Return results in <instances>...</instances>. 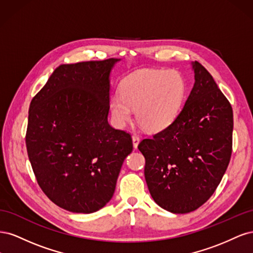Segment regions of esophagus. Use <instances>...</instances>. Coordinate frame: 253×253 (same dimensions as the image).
Returning <instances> with one entry per match:
<instances>
[{"mask_svg": "<svg viewBox=\"0 0 253 253\" xmlns=\"http://www.w3.org/2000/svg\"><path fill=\"white\" fill-rule=\"evenodd\" d=\"M132 139H133V145H134V149H137V147H138V144H139V141H140V138L137 135H134L133 137H132Z\"/></svg>", "mask_w": 253, "mask_h": 253, "instance_id": "1", "label": "esophagus"}]
</instances>
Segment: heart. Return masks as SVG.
I'll list each match as a JSON object with an SVG mask.
<instances>
[{"label":"heart","instance_id":"1","mask_svg":"<svg viewBox=\"0 0 253 253\" xmlns=\"http://www.w3.org/2000/svg\"><path fill=\"white\" fill-rule=\"evenodd\" d=\"M186 83L176 71H143L128 76L112 97L110 110L118 126H124L136 110L138 124L149 132H159L177 117Z\"/></svg>","mask_w":253,"mask_h":253}]
</instances>
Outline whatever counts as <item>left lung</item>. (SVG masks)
I'll return each mask as SVG.
<instances>
[{"instance_id":"8db88e82","label":"left lung","mask_w":253,"mask_h":253,"mask_svg":"<svg viewBox=\"0 0 253 253\" xmlns=\"http://www.w3.org/2000/svg\"><path fill=\"white\" fill-rule=\"evenodd\" d=\"M192 66L194 85L177 117L138 144L153 200L178 214L192 212L209 200L232 153L231 104L200 62Z\"/></svg>"}]
</instances>
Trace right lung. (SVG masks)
Segmentation results:
<instances>
[{
  "label": "right lung",
  "instance_id": "obj_1",
  "mask_svg": "<svg viewBox=\"0 0 253 253\" xmlns=\"http://www.w3.org/2000/svg\"><path fill=\"white\" fill-rule=\"evenodd\" d=\"M117 61L60 65L29 105V162L45 195L67 211L93 213L108 204L133 151L131 134L108 122Z\"/></svg>",
  "mask_w": 253,
  "mask_h": 253
}]
</instances>
